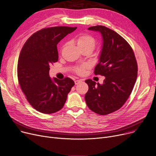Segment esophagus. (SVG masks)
I'll return each mask as SVG.
<instances>
[{"label": "esophagus", "mask_w": 156, "mask_h": 156, "mask_svg": "<svg viewBox=\"0 0 156 156\" xmlns=\"http://www.w3.org/2000/svg\"><path fill=\"white\" fill-rule=\"evenodd\" d=\"M80 82H81V80H76L74 81V82H75V84H78L79 83H80Z\"/></svg>", "instance_id": "obj_1"}]
</instances>
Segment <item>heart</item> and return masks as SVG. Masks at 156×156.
<instances>
[{"label":"heart","mask_w":156,"mask_h":156,"mask_svg":"<svg viewBox=\"0 0 156 156\" xmlns=\"http://www.w3.org/2000/svg\"><path fill=\"white\" fill-rule=\"evenodd\" d=\"M77 43L80 50L81 49H89L93 51L96 46V40L93 36L89 35H83L80 36L77 40ZM89 65L87 63L77 67L75 69V71L77 74L82 75L84 74L85 70L88 68Z\"/></svg>","instance_id":"1"}]
</instances>
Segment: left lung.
<instances>
[{"label":"left lung","mask_w":156,"mask_h":156,"mask_svg":"<svg viewBox=\"0 0 156 156\" xmlns=\"http://www.w3.org/2000/svg\"><path fill=\"white\" fill-rule=\"evenodd\" d=\"M88 30L102 36L99 63L94 72L105 79L103 84L86 80L89 89L85 100L90 110L106 115L120 109L130 96L137 77V63L132 47L116 32L104 26Z\"/></svg>","instance_id":"1"}]
</instances>
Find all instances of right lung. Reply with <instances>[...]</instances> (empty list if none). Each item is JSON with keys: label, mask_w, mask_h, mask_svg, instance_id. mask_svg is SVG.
I'll use <instances>...</instances> for the list:
<instances>
[{"label": "right lung", "mask_w": 156, "mask_h": 156, "mask_svg": "<svg viewBox=\"0 0 156 156\" xmlns=\"http://www.w3.org/2000/svg\"><path fill=\"white\" fill-rule=\"evenodd\" d=\"M77 27L57 26L34 33L23 47L17 63V78L27 101L39 112L51 114L58 112L74 86L69 77L59 80L49 76L50 65L57 62V45Z\"/></svg>", "instance_id": "add662e5"}]
</instances>
